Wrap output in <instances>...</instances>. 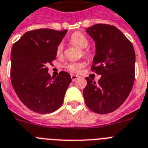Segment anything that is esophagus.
<instances>
[{"label":"esophagus","instance_id":"obj_1","mask_svg":"<svg viewBox=\"0 0 148 148\" xmlns=\"http://www.w3.org/2000/svg\"><path fill=\"white\" fill-rule=\"evenodd\" d=\"M71 77L72 81H76L77 79L78 78V76H77V75H74V74H71Z\"/></svg>","mask_w":148,"mask_h":148}]
</instances>
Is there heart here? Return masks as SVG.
<instances>
[{
	"mask_svg": "<svg viewBox=\"0 0 148 148\" xmlns=\"http://www.w3.org/2000/svg\"><path fill=\"white\" fill-rule=\"evenodd\" d=\"M70 42L72 45L76 46L82 49V53L83 55L90 58L92 57V52L89 49H86V47H88L89 45V40L83 33L81 32H75L70 37ZM63 51H64V47L62 44H59L57 47L56 50V53L58 57H60L63 54ZM84 66V64L83 62H70L67 63L64 65V67L67 71L72 73H78L80 70Z\"/></svg>",
	"mask_w": 148,
	"mask_h": 148,
	"instance_id": "1",
	"label": "heart"
}]
</instances>
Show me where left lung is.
Listing matches in <instances>:
<instances>
[{
  "instance_id": "1",
  "label": "left lung",
  "mask_w": 148,
  "mask_h": 148,
  "mask_svg": "<svg viewBox=\"0 0 148 148\" xmlns=\"http://www.w3.org/2000/svg\"><path fill=\"white\" fill-rule=\"evenodd\" d=\"M96 44L90 70L101 77L96 83L86 77L83 95L88 108L97 114L117 110L128 97L135 74L133 45L116 27L97 24L86 29Z\"/></svg>"
}]
</instances>
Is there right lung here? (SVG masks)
<instances>
[{
	"instance_id": "1",
	"label": "right lung",
	"mask_w": 148,
	"mask_h": 148,
	"mask_svg": "<svg viewBox=\"0 0 148 148\" xmlns=\"http://www.w3.org/2000/svg\"><path fill=\"white\" fill-rule=\"evenodd\" d=\"M42 28L27 31L11 50L10 81L17 97L34 112L49 114L62 105L71 78L60 71L51 77L47 64L56 59V50L67 33Z\"/></svg>"
}]
</instances>
